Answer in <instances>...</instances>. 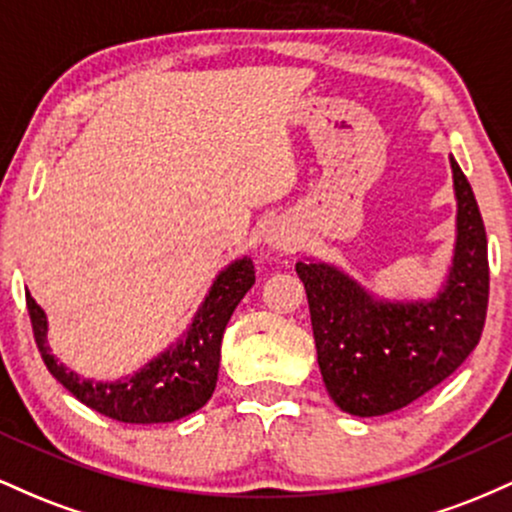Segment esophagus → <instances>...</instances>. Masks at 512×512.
Masks as SVG:
<instances>
[{
    "mask_svg": "<svg viewBox=\"0 0 512 512\" xmlns=\"http://www.w3.org/2000/svg\"><path fill=\"white\" fill-rule=\"evenodd\" d=\"M272 243L276 245V248H281V250L291 248V238H286V236H272Z\"/></svg>",
    "mask_w": 512,
    "mask_h": 512,
    "instance_id": "34e87169",
    "label": "esophagus"
}]
</instances>
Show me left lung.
<instances>
[{
  "label": "left lung",
  "mask_w": 512,
  "mask_h": 512,
  "mask_svg": "<svg viewBox=\"0 0 512 512\" xmlns=\"http://www.w3.org/2000/svg\"><path fill=\"white\" fill-rule=\"evenodd\" d=\"M457 238L443 291L431 301H378L325 262H298L322 380L339 409L383 416L426 395L479 344L489 305V252L472 185L450 156Z\"/></svg>",
  "instance_id": "obj_1"
}]
</instances>
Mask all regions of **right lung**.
Returning <instances> with one entry per match:
<instances>
[{"label": "right lung", "instance_id": "1", "mask_svg": "<svg viewBox=\"0 0 512 512\" xmlns=\"http://www.w3.org/2000/svg\"><path fill=\"white\" fill-rule=\"evenodd\" d=\"M252 284L255 264L250 257L228 264L216 276L185 337L142 370L115 383H93L57 363L48 346V317L31 293H26V305L45 366L79 402L122 424H168L209 402L219 378L223 330Z\"/></svg>", "mask_w": 512, "mask_h": 512}]
</instances>
